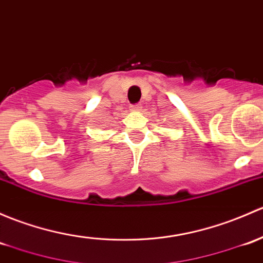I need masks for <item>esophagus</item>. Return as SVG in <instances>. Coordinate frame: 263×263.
Segmentation results:
<instances>
[{
  "label": "esophagus",
  "mask_w": 263,
  "mask_h": 263,
  "mask_svg": "<svg viewBox=\"0 0 263 263\" xmlns=\"http://www.w3.org/2000/svg\"><path fill=\"white\" fill-rule=\"evenodd\" d=\"M131 109L134 110V112H139V110H141V104H135V106L131 107Z\"/></svg>",
  "instance_id": "34e87169"
}]
</instances>
